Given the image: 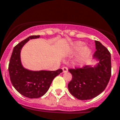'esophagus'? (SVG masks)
<instances>
[{
    "label": "esophagus",
    "mask_w": 120,
    "mask_h": 120,
    "mask_svg": "<svg viewBox=\"0 0 120 120\" xmlns=\"http://www.w3.org/2000/svg\"><path fill=\"white\" fill-rule=\"evenodd\" d=\"M62 70H63V71L64 72V73L68 71V68L66 67H63V68H62Z\"/></svg>",
    "instance_id": "esophagus-1"
}]
</instances>
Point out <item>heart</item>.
<instances>
[{"label": "heart", "instance_id": "heart-1", "mask_svg": "<svg viewBox=\"0 0 120 120\" xmlns=\"http://www.w3.org/2000/svg\"><path fill=\"white\" fill-rule=\"evenodd\" d=\"M84 44L83 42H77L75 44V49L76 50H79L82 49L84 48ZM89 53H90V50H89L88 49H85L84 50V56L86 57V56H87L89 54Z\"/></svg>", "mask_w": 120, "mask_h": 120}]
</instances>
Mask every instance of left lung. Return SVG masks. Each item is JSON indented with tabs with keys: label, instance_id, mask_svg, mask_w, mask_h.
Masks as SVG:
<instances>
[{
	"label": "left lung",
	"instance_id": "8db88e82",
	"mask_svg": "<svg viewBox=\"0 0 120 120\" xmlns=\"http://www.w3.org/2000/svg\"><path fill=\"white\" fill-rule=\"evenodd\" d=\"M94 57L99 60L97 66L69 69L72 79L68 84L69 91L79 100H89L97 97L106 88L112 73L110 52L95 41Z\"/></svg>",
	"mask_w": 120,
	"mask_h": 120
}]
</instances>
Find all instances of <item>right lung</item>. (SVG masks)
Here are the masks:
<instances>
[{"label":"right lung","mask_w":120,"mask_h":120,"mask_svg":"<svg viewBox=\"0 0 120 120\" xmlns=\"http://www.w3.org/2000/svg\"><path fill=\"white\" fill-rule=\"evenodd\" d=\"M39 36H31L15 46L8 65L10 78L13 87L19 94L30 99L39 98L44 95L53 79L63 71L62 69L33 71L23 68L20 60L21 48L30 39Z\"/></svg>","instance_id":"right-lung-1"}]
</instances>
